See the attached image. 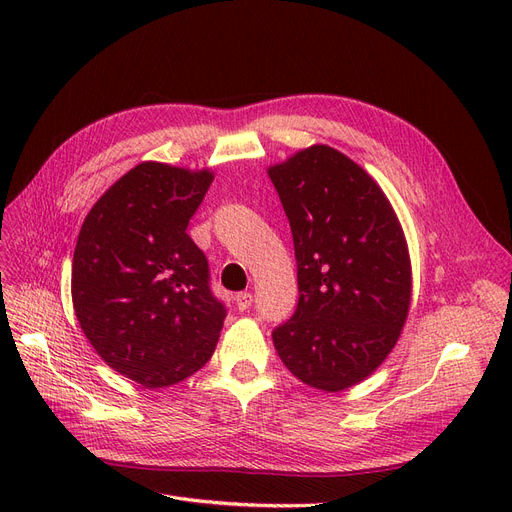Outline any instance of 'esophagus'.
Listing matches in <instances>:
<instances>
[{"instance_id":"esophagus-1","label":"esophagus","mask_w":512,"mask_h":512,"mask_svg":"<svg viewBox=\"0 0 512 512\" xmlns=\"http://www.w3.org/2000/svg\"><path fill=\"white\" fill-rule=\"evenodd\" d=\"M234 301H236L238 311H247L253 305V294L251 292H238Z\"/></svg>"}]
</instances>
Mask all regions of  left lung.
Wrapping results in <instances>:
<instances>
[{"label":"left lung","instance_id":"8db88e82","mask_svg":"<svg viewBox=\"0 0 512 512\" xmlns=\"http://www.w3.org/2000/svg\"><path fill=\"white\" fill-rule=\"evenodd\" d=\"M290 222L299 303L272 338L301 382L340 392L394 348L411 305V261L375 180L340 151L313 145L270 168Z\"/></svg>","mask_w":512,"mask_h":512}]
</instances>
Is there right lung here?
Wrapping results in <instances>:
<instances>
[{
    "instance_id": "add662e5",
    "label": "right lung",
    "mask_w": 512,
    "mask_h": 512,
    "mask_svg": "<svg viewBox=\"0 0 512 512\" xmlns=\"http://www.w3.org/2000/svg\"><path fill=\"white\" fill-rule=\"evenodd\" d=\"M213 180L145 161L93 205L72 261V303L97 355L145 388L186 380L226 319L205 253L186 234Z\"/></svg>"
}]
</instances>
